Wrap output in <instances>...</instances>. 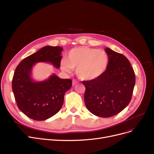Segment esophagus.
Wrapping results in <instances>:
<instances>
[{"mask_svg": "<svg viewBox=\"0 0 154 154\" xmlns=\"http://www.w3.org/2000/svg\"><path fill=\"white\" fill-rule=\"evenodd\" d=\"M77 84H78V81H77V80H73V81H72V85H76Z\"/></svg>", "mask_w": 154, "mask_h": 154, "instance_id": "esophagus-1", "label": "esophagus"}]
</instances>
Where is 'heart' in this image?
Masks as SVG:
<instances>
[{
    "label": "heart",
    "mask_w": 154,
    "mask_h": 154,
    "mask_svg": "<svg viewBox=\"0 0 154 154\" xmlns=\"http://www.w3.org/2000/svg\"><path fill=\"white\" fill-rule=\"evenodd\" d=\"M109 61V56L104 50L84 46L70 50L60 66L68 73L76 69L77 76L83 81H94L103 75Z\"/></svg>",
    "instance_id": "1"
}]
</instances>
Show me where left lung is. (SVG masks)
<instances>
[{
	"label": "left lung",
	"mask_w": 154,
	"mask_h": 154,
	"mask_svg": "<svg viewBox=\"0 0 154 154\" xmlns=\"http://www.w3.org/2000/svg\"><path fill=\"white\" fill-rule=\"evenodd\" d=\"M109 64L97 79L82 81L85 87L86 108L93 115L108 118L123 111L130 103L135 84V74L125 56L105 49Z\"/></svg>",
	"instance_id": "1"
}]
</instances>
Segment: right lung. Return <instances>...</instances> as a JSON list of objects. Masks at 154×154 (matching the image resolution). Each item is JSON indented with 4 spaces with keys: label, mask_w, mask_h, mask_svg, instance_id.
Wrapping results in <instances>:
<instances>
[{
    "label": "right lung",
    "mask_w": 154,
    "mask_h": 154,
    "mask_svg": "<svg viewBox=\"0 0 154 154\" xmlns=\"http://www.w3.org/2000/svg\"><path fill=\"white\" fill-rule=\"evenodd\" d=\"M62 50L60 46H45L23 59L15 70L12 88L17 107L32 119L43 121L57 114L65 92L71 88V79H60L55 74L42 82H34L31 77L35 63L50 62L59 69Z\"/></svg>",
    "instance_id": "obj_1"
}]
</instances>
